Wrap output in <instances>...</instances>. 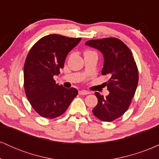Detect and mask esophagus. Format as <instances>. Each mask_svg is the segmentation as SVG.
<instances>
[{
    "label": "esophagus",
    "mask_w": 159,
    "mask_h": 159,
    "mask_svg": "<svg viewBox=\"0 0 159 159\" xmlns=\"http://www.w3.org/2000/svg\"><path fill=\"white\" fill-rule=\"evenodd\" d=\"M78 93H79L80 95H87L89 93L88 91L87 90H80Z\"/></svg>",
    "instance_id": "esophagus-1"
}]
</instances>
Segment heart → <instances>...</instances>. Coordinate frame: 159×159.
Returning <instances> with one entry per match:
<instances>
[{"instance_id": "1", "label": "heart", "mask_w": 159, "mask_h": 159, "mask_svg": "<svg viewBox=\"0 0 159 159\" xmlns=\"http://www.w3.org/2000/svg\"><path fill=\"white\" fill-rule=\"evenodd\" d=\"M88 52H90V51H87L85 53H88Z\"/></svg>"}]
</instances>
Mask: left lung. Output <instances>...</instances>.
<instances>
[{
	"instance_id": "1",
	"label": "left lung",
	"mask_w": 159,
	"mask_h": 159,
	"mask_svg": "<svg viewBox=\"0 0 159 159\" xmlns=\"http://www.w3.org/2000/svg\"><path fill=\"white\" fill-rule=\"evenodd\" d=\"M86 45L99 51L104 57L102 74L108 75L106 83L109 94L105 98L96 92L98 104L93 110L95 116L111 122L129 108L138 83V70L132 52L116 38H105L86 42Z\"/></svg>"
}]
</instances>
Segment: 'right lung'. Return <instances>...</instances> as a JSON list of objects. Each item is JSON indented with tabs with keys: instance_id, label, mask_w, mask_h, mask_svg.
Returning a JSON list of instances; mask_svg holds the SVG:
<instances>
[{
	"instance_id": "add662e5",
	"label": "right lung",
	"mask_w": 159,
	"mask_h": 159,
	"mask_svg": "<svg viewBox=\"0 0 159 159\" xmlns=\"http://www.w3.org/2000/svg\"><path fill=\"white\" fill-rule=\"evenodd\" d=\"M81 38L51 34L41 38L27 54L24 66L25 93L33 108L43 117L53 119L66 111L78 95L75 88H65L56 84L69 52Z\"/></svg>"
}]
</instances>
